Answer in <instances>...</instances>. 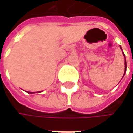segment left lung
<instances>
[{"instance_id":"1","label":"left lung","mask_w":133,"mask_h":133,"mask_svg":"<svg viewBox=\"0 0 133 133\" xmlns=\"http://www.w3.org/2000/svg\"><path fill=\"white\" fill-rule=\"evenodd\" d=\"M123 55H124V58H125V55H124V53L123 52ZM124 65H125V71H124V75H125L126 73V69H127V64H126V59L124 60ZM124 75H123V77H124Z\"/></svg>"}]
</instances>
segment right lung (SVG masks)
<instances>
[{"mask_svg":"<svg viewBox=\"0 0 133 133\" xmlns=\"http://www.w3.org/2000/svg\"><path fill=\"white\" fill-rule=\"evenodd\" d=\"M29 93H31V94H32V93H35V92H30Z\"/></svg>","mask_w":133,"mask_h":133,"instance_id":"right-lung-1","label":"right lung"}]
</instances>
